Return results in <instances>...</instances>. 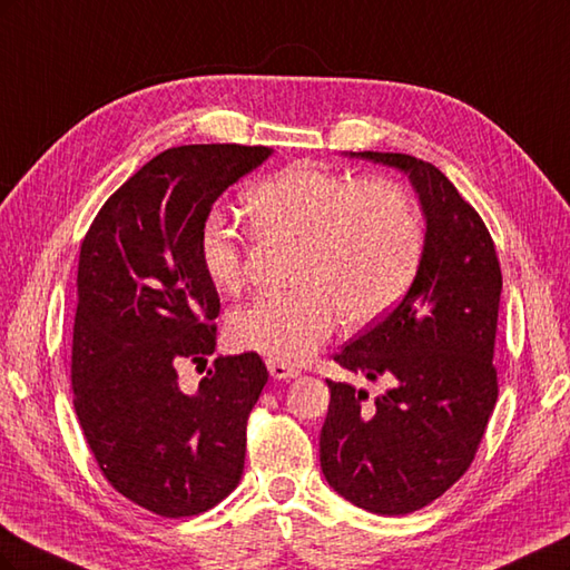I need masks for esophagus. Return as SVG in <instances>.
<instances>
[{
  "mask_svg": "<svg viewBox=\"0 0 570 570\" xmlns=\"http://www.w3.org/2000/svg\"><path fill=\"white\" fill-rule=\"evenodd\" d=\"M266 366L275 381H289V377L299 375V371L295 366H289V364H285V361H278V358H268Z\"/></svg>",
  "mask_w": 570,
  "mask_h": 570,
  "instance_id": "34e87169",
  "label": "esophagus"
}]
</instances>
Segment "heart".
Wrapping results in <instances>:
<instances>
[{
    "instance_id": "heart-1",
    "label": "heart",
    "mask_w": 570,
    "mask_h": 570,
    "mask_svg": "<svg viewBox=\"0 0 570 570\" xmlns=\"http://www.w3.org/2000/svg\"><path fill=\"white\" fill-rule=\"evenodd\" d=\"M245 212L258 235L299 243L295 283L237 308L228 331L237 347L304 361L333 335L337 316L364 325L402 299L423 256V226L404 189L356 180L316 164H289L254 185ZM199 264L220 292L245 281V247L220 212L199 226Z\"/></svg>"
}]
</instances>
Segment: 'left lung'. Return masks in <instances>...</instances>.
Instances as JSON below:
<instances>
[{
	"label": "left lung",
	"instance_id": "1",
	"mask_svg": "<svg viewBox=\"0 0 570 570\" xmlns=\"http://www.w3.org/2000/svg\"><path fill=\"white\" fill-rule=\"evenodd\" d=\"M352 157L409 176L425 243L404 299L335 354L344 371L390 390L371 402L366 390L327 381L321 469L358 509L404 515L450 490L485 435L502 271L485 223L440 168L392 151Z\"/></svg>",
	"mask_w": 570,
	"mask_h": 570
}]
</instances>
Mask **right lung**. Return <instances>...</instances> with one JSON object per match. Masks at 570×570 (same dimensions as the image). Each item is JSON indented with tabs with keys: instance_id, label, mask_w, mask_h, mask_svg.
Here are the masks:
<instances>
[{
	"instance_id": "1",
	"label": "right lung",
	"mask_w": 570,
	"mask_h": 570,
	"mask_svg": "<svg viewBox=\"0 0 570 570\" xmlns=\"http://www.w3.org/2000/svg\"><path fill=\"white\" fill-rule=\"evenodd\" d=\"M271 154L166 149L116 189L80 245L73 406L105 478L164 519L216 507L243 478L247 419L268 381L262 356H218L197 390L180 385L178 366L216 350L220 299L199 264L202 220Z\"/></svg>"
}]
</instances>
